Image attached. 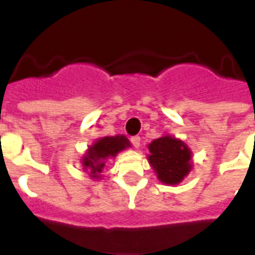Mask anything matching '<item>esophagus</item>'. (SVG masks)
Here are the masks:
<instances>
[{
	"mask_svg": "<svg viewBox=\"0 0 255 255\" xmlns=\"http://www.w3.org/2000/svg\"><path fill=\"white\" fill-rule=\"evenodd\" d=\"M131 143L135 148H139V147H140V137H139V136H132Z\"/></svg>",
	"mask_w": 255,
	"mask_h": 255,
	"instance_id": "obj_1",
	"label": "esophagus"
}]
</instances>
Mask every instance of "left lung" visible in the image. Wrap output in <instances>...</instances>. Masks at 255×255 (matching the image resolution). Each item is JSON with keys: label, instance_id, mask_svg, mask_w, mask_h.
Listing matches in <instances>:
<instances>
[{"label": "left lung", "instance_id": "obj_1", "mask_svg": "<svg viewBox=\"0 0 255 255\" xmlns=\"http://www.w3.org/2000/svg\"><path fill=\"white\" fill-rule=\"evenodd\" d=\"M148 163L162 183L179 184L192 170V151L183 140L163 135L148 144Z\"/></svg>", "mask_w": 255, "mask_h": 255}]
</instances>
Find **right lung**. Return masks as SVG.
<instances>
[{
    "mask_svg": "<svg viewBox=\"0 0 255 255\" xmlns=\"http://www.w3.org/2000/svg\"><path fill=\"white\" fill-rule=\"evenodd\" d=\"M129 147L131 143L124 135L100 137L92 145H89L87 152L83 155L81 158L83 170L89 175L91 179H102V172L106 167L107 160L115 158L118 153Z\"/></svg>",
    "mask_w": 255,
    "mask_h": 255,
    "instance_id": "right-lung-1",
    "label": "right lung"
}]
</instances>
